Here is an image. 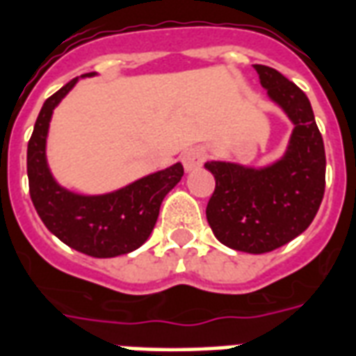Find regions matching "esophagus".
Instances as JSON below:
<instances>
[{
  "mask_svg": "<svg viewBox=\"0 0 356 356\" xmlns=\"http://www.w3.org/2000/svg\"><path fill=\"white\" fill-rule=\"evenodd\" d=\"M203 160H205V151L202 147H190L181 154V162H183L186 172H192V170L202 166Z\"/></svg>",
  "mask_w": 356,
  "mask_h": 356,
  "instance_id": "esophagus-1",
  "label": "esophagus"
}]
</instances>
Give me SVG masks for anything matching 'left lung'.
Segmentation results:
<instances>
[{"label": "left lung", "instance_id": "left-lung-1", "mask_svg": "<svg viewBox=\"0 0 356 356\" xmlns=\"http://www.w3.org/2000/svg\"><path fill=\"white\" fill-rule=\"evenodd\" d=\"M268 99L291 119L286 154L265 168L205 162L216 186L207 203L214 237L233 250H276L310 226L325 194V145L308 97L278 70L254 65Z\"/></svg>", "mask_w": 356, "mask_h": 356}]
</instances>
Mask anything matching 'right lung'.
Wrapping results in <instances>:
<instances>
[{"mask_svg":"<svg viewBox=\"0 0 356 356\" xmlns=\"http://www.w3.org/2000/svg\"><path fill=\"white\" fill-rule=\"evenodd\" d=\"M83 76H95L88 72ZM76 81L54 93L40 108L27 143L29 196L40 220L59 241L91 257H115L140 248L153 232L160 205L183 177L181 162L151 173L110 194L83 196L59 186L46 162V136L51 113Z\"/></svg>","mask_w":356,"mask_h":356,"instance_id":"add662e5","label":"right lung"}]
</instances>
